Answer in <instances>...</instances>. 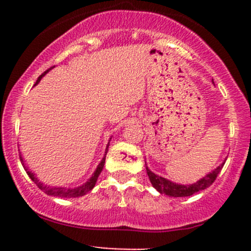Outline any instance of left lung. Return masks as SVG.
Wrapping results in <instances>:
<instances>
[{
  "label": "left lung",
  "mask_w": 251,
  "mask_h": 251,
  "mask_svg": "<svg viewBox=\"0 0 251 251\" xmlns=\"http://www.w3.org/2000/svg\"><path fill=\"white\" fill-rule=\"evenodd\" d=\"M225 163L221 164L219 168L215 169L211 174L206 175L201 179H199L197 183L189 184V186H183V184H176L174 182L169 181V179L164 178V177L158 176V175L153 174L148 168L146 166L147 174H148L149 179H151V183L153 184L154 188L156 191L160 192L161 194H166V196L170 197H189L192 194L197 193L199 191H203L206 189L207 187L211 186L215 182L216 177L219 176V174L221 173L222 168H224Z\"/></svg>",
  "instance_id": "left-lung-1"
}]
</instances>
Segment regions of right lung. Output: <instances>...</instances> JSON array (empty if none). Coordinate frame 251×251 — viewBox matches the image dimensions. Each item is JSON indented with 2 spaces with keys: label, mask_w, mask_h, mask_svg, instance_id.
Segmentation results:
<instances>
[{
  "label": "right lung",
  "mask_w": 251,
  "mask_h": 251,
  "mask_svg": "<svg viewBox=\"0 0 251 251\" xmlns=\"http://www.w3.org/2000/svg\"><path fill=\"white\" fill-rule=\"evenodd\" d=\"M48 70H50V69H48ZM48 70H47V72H48ZM47 72H45L44 74L41 75V76H39V78H37V81H36V83H39V81L41 80V77L44 76V75L46 74ZM36 83H35V85H36ZM105 154H107V151H105ZM19 158H20V161H22V164H23V165H24V163H23L22 156L19 155ZM104 161H105V156H104V158H103V160L100 161V165H98L97 170L95 171V174L92 175V177H91V178L88 179V181L86 182L85 184H82V186L77 187V188H74V189L62 188V187H48V186H45V184L41 183V182H40L39 179H37L36 177H35V175L32 174V173H30V171L27 170V169L25 168V166H24V169H25V170H26V174L29 175L30 178L32 179V182H34V183L36 184V186L39 187V188L41 189V191H44L45 193L48 194V196L62 197V198H77V197L85 196L86 193H88V192H90L91 189H92L93 187H95L96 182H97L98 176H100V174L102 173V170H103V166H104Z\"/></svg>",
  "instance_id": "obj_1"
}]
</instances>
